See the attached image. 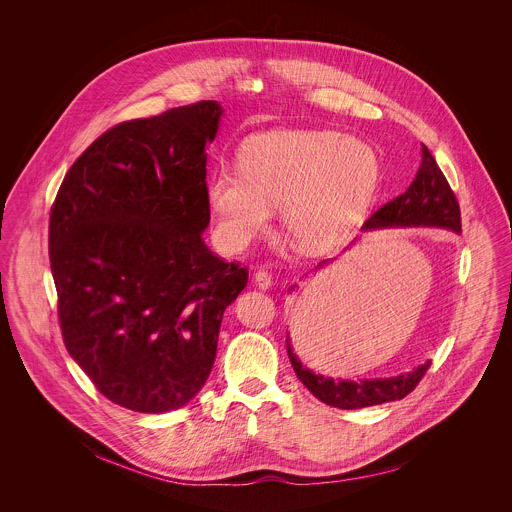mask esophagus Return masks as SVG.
I'll return each mask as SVG.
<instances>
[{
  "instance_id": "esophagus-1",
  "label": "esophagus",
  "mask_w": 512,
  "mask_h": 512,
  "mask_svg": "<svg viewBox=\"0 0 512 512\" xmlns=\"http://www.w3.org/2000/svg\"><path fill=\"white\" fill-rule=\"evenodd\" d=\"M254 286H256L258 290H270V286H272V276H270L266 270L254 272Z\"/></svg>"
}]
</instances>
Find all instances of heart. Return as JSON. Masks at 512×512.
Returning <instances> with one entry per match:
<instances>
[{
  "label": "heart",
  "mask_w": 512,
  "mask_h": 512,
  "mask_svg": "<svg viewBox=\"0 0 512 512\" xmlns=\"http://www.w3.org/2000/svg\"><path fill=\"white\" fill-rule=\"evenodd\" d=\"M382 181L374 147L331 130L272 132L250 138L238 171L220 167L205 183L213 232L228 252L262 234L272 209L305 252L343 244L363 222Z\"/></svg>",
  "instance_id": "b5f03b06"
}]
</instances>
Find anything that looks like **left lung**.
I'll use <instances>...</instances> for the list:
<instances>
[{"instance_id": "obj_1", "label": "left lung", "mask_w": 512, "mask_h": 512, "mask_svg": "<svg viewBox=\"0 0 512 512\" xmlns=\"http://www.w3.org/2000/svg\"><path fill=\"white\" fill-rule=\"evenodd\" d=\"M445 228L455 234H461V215L457 199L445 181L441 169L430 153V149L422 144V163L416 173V179L406 189L404 195L392 199L384 207H380L370 219L363 224V232L386 230V228ZM357 240V238H355ZM331 260L317 264L315 270L323 268ZM297 286L290 288L295 292ZM288 357L292 363L297 378L303 386L321 402L341 408V410H357L366 406H376L392 400H402L410 394L416 384L422 380L426 370L430 368V361L424 365L412 368L406 374H396L388 378H331L313 372L311 368L301 363V359L293 353L290 333L286 337Z\"/></svg>"}]
</instances>
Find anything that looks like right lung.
Masks as SVG:
<instances>
[{
  "label": "right lung",
  "instance_id": "1",
  "mask_svg": "<svg viewBox=\"0 0 512 512\" xmlns=\"http://www.w3.org/2000/svg\"><path fill=\"white\" fill-rule=\"evenodd\" d=\"M217 100L124 122L76 161L55 199L49 258L69 355L114 404H189L217 357L224 309L248 272L203 240Z\"/></svg>",
  "mask_w": 512,
  "mask_h": 512
}]
</instances>
